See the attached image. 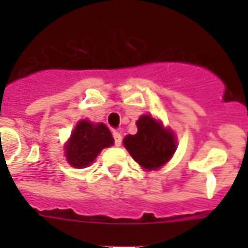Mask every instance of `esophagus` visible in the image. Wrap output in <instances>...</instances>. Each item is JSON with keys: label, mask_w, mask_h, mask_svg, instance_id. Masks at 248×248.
I'll return each instance as SVG.
<instances>
[{"label": "esophagus", "mask_w": 248, "mask_h": 248, "mask_svg": "<svg viewBox=\"0 0 248 248\" xmlns=\"http://www.w3.org/2000/svg\"><path fill=\"white\" fill-rule=\"evenodd\" d=\"M113 139H114V145L120 147L121 143H122V136H121L120 132H117V131L113 132Z\"/></svg>", "instance_id": "34e87169"}]
</instances>
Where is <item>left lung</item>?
I'll list each match as a JSON object with an SVG mask.
<instances>
[{"label":"left lung","mask_w":248,"mask_h":248,"mask_svg":"<svg viewBox=\"0 0 248 248\" xmlns=\"http://www.w3.org/2000/svg\"><path fill=\"white\" fill-rule=\"evenodd\" d=\"M138 132L127 135L124 144L131 157L144 169H158L165 165L175 152V138L162 124L149 116L140 117L136 122Z\"/></svg>","instance_id":"left-lung-1"}]
</instances>
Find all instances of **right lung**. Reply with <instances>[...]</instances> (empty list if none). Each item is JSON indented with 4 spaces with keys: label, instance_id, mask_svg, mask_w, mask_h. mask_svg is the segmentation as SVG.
Masks as SVG:
<instances>
[{
    "label": "right lung",
    "instance_id": "obj_1",
    "mask_svg": "<svg viewBox=\"0 0 248 248\" xmlns=\"http://www.w3.org/2000/svg\"><path fill=\"white\" fill-rule=\"evenodd\" d=\"M112 144V134L104 124H93L89 121H81L65 145V157L69 165L81 169L93 162L103 148Z\"/></svg>",
    "mask_w": 248,
    "mask_h": 248
}]
</instances>
